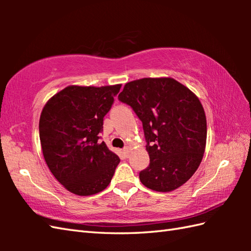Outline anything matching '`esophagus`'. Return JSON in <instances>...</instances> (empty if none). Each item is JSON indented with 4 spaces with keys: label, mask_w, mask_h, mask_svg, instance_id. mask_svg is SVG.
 I'll list each match as a JSON object with an SVG mask.
<instances>
[{
    "label": "esophagus",
    "mask_w": 251,
    "mask_h": 251,
    "mask_svg": "<svg viewBox=\"0 0 251 251\" xmlns=\"http://www.w3.org/2000/svg\"><path fill=\"white\" fill-rule=\"evenodd\" d=\"M129 150H130L129 147H125L124 149H123V152H124V154H125L126 156H128V154H129Z\"/></svg>",
    "instance_id": "1"
}]
</instances>
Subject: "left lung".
I'll return each mask as SVG.
<instances>
[{
  "label": "left lung",
  "mask_w": 251,
  "mask_h": 251,
  "mask_svg": "<svg viewBox=\"0 0 251 251\" xmlns=\"http://www.w3.org/2000/svg\"><path fill=\"white\" fill-rule=\"evenodd\" d=\"M119 100L142 122L150 165L141 183L157 192L184 184L204 156L207 122L197 96L172 77H145L126 83Z\"/></svg>",
  "instance_id": "obj_1"
}]
</instances>
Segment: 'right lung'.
Returning a JSON list of instances; mask_svg holds the SVG:
<instances>
[{"label":"right lung","mask_w":251,"mask_h":251,"mask_svg":"<svg viewBox=\"0 0 251 251\" xmlns=\"http://www.w3.org/2000/svg\"><path fill=\"white\" fill-rule=\"evenodd\" d=\"M121 86L70 85L42 110L39 129L45 162L71 193L93 195L111 182L120 158L99 141V135Z\"/></svg>","instance_id":"1"}]
</instances>
